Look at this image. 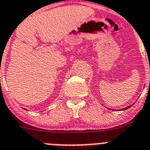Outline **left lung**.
<instances>
[{"mask_svg": "<svg viewBox=\"0 0 150 150\" xmlns=\"http://www.w3.org/2000/svg\"><path fill=\"white\" fill-rule=\"evenodd\" d=\"M132 105H129V106H128V107H125V108H123V109H121V110H121H121H127V109L130 108V107H132ZM109 109H110V108H109ZM110 110H112V111H115V110H117V111H118V110H112V109H110Z\"/></svg>", "mask_w": 150, "mask_h": 150, "instance_id": "1", "label": "left lung"}]
</instances>
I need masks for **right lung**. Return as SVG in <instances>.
I'll list each match as a JSON object with an SVG mask.
<instances>
[{
	"label": "right lung",
	"mask_w": 150,
	"mask_h": 150,
	"mask_svg": "<svg viewBox=\"0 0 150 150\" xmlns=\"http://www.w3.org/2000/svg\"><path fill=\"white\" fill-rule=\"evenodd\" d=\"M24 110H25V109H24Z\"/></svg>",
	"instance_id": "right-lung-1"
}]
</instances>
